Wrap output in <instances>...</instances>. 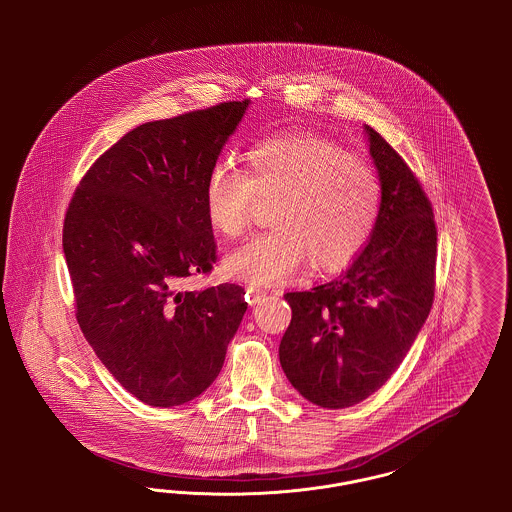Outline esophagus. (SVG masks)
Here are the masks:
<instances>
[{
    "label": "esophagus",
    "mask_w": 512,
    "mask_h": 512,
    "mask_svg": "<svg viewBox=\"0 0 512 512\" xmlns=\"http://www.w3.org/2000/svg\"><path fill=\"white\" fill-rule=\"evenodd\" d=\"M265 295H267V292L263 288H257V286H249L245 290V299H247L249 305H257Z\"/></svg>",
    "instance_id": "esophagus-1"
}]
</instances>
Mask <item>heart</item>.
Listing matches in <instances>:
<instances>
[{"label":"heart","instance_id":"b5f03b06","mask_svg":"<svg viewBox=\"0 0 512 512\" xmlns=\"http://www.w3.org/2000/svg\"><path fill=\"white\" fill-rule=\"evenodd\" d=\"M257 197H276L270 228L234 247L224 267L253 284L288 278L309 257L317 272L349 265L365 247L382 205V184L370 163L311 132L257 142L245 171L217 163L205 182L209 226L224 238L240 236Z\"/></svg>","mask_w":512,"mask_h":512}]
</instances>
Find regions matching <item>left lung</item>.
I'll return each mask as SVG.
<instances>
[{"label": "left lung", "instance_id": "1", "mask_svg": "<svg viewBox=\"0 0 512 512\" xmlns=\"http://www.w3.org/2000/svg\"><path fill=\"white\" fill-rule=\"evenodd\" d=\"M382 184L380 215L353 265L309 292H290L292 322L280 365L293 388L324 409L380 390L403 363L434 303L438 230L422 186L368 124Z\"/></svg>", "mask_w": 512, "mask_h": 512}]
</instances>
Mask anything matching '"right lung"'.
I'll list each match as a JSON object with an SVG mask.
<instances>
[{"mask_svg": "<svg viewBox=\"0 0 512 512\" xmlns=\"http://www.w3.org/2000/svg\"><path fill=\"white\" fill-rule=\"evenodd\" d=\"M249 99L146 122L107 149L63 226L76 320L122 388L151 407L195 399L219 376L244 288L182 292L217 261L203 190Z\"/></svg>", "mask_w": 512, "mask_h": 512, "instance_id": "1", "label": "right lung"}]
</instances>
